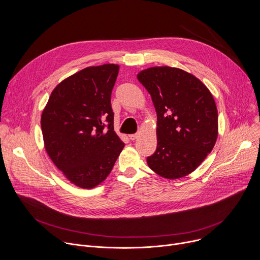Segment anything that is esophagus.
Wrapping results in <instances>:
<instances>
[{"label":"esophagus","instance_id":"1","mask_svg":"<svg viewBox=\"0 0 260 260\" xmlns=\"http://www.w3.org/2000/svg\"><path fill=\"white\" fill-rule=\"evenodd\" d=\"M137 137H138V134H132V135H129V139H131L132 141L136 140V139H137Z\"/></svg>","mask_w":260,"mask_h":260}]
</instances>
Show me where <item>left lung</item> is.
Here are the masks:
<instances>
[{"mask_svg":"<svg viewBox=\"0 0 260 260\" xmlns=\"http://www.w3.org/2000/svg\"><path fill=\"white\" fill-rule=\"evenodd\" d=\"M138 79L157 112V148L147 157L149 167L169 180L191 174L216 142L218 116L211 93L197 77L174 67L148 68Z\"/></svg>","mask_w":260,"mask_h":260,"instance_id":"left-lung-1","label":"left lung"}]
</instances>
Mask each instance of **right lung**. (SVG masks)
I'll return each instance as SVG.
<instances>
[{"instance_id": "obj_1", "label": "right lung", "mask_w": 260, "mask_h": 260, "mask_svg": "<svg viewBox=\"0 0 260 260\" xmlns=\"http://www.w3.org/2000/svg\"><path fill=\"white\" fill-rule=\"evenodd\" d=\"M119 66L80 70L59 83L42 114L45 147L74 185L91 189L110 174L124 144L114 132L111 94Z\"/></svg>"}]
</instances>
